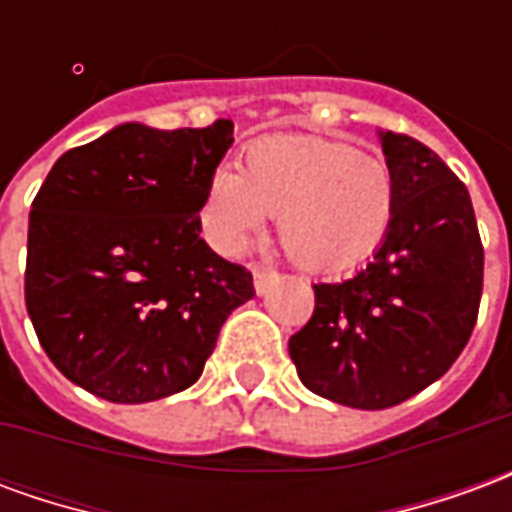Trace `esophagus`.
<instances>
[{
	"instance_id": "1",
	"label": "esophagus",
	"mask_w": 512,
	"mask_h": 512,
	"mask_svg": "<svg viewBox=\"0 0 512 512\" xmlns=\"http://www.w3.org/2000/svg\"><path fill=\"white\" fill-rule=\"evenodd\" d=\"M252 277H255V290L263 296L268 288H271V282L277 279V271L274 268H263V266H252Z\"/></svg>"
}]
</instances>
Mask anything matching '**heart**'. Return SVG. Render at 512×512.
Returning <instances> with one entry per match:
<instances>
[{"label": "heart", "mask_w": 512, "mask_h": 512, "mask_svg": "<svg viewBox=\"0 0 512 512\" xmlns=\"http://www.w3.org/2000/svg\"><path fill=\"white\" fill-rule=\"evenodd\" d=\"M238 169H216L202 197V219L222 252H241L268 213H277L285 252L312 271L359 266L389 235L395 175L376 153L277 134L246 147Z\"/></svg>", "instance_id": "1"}]
</instances>
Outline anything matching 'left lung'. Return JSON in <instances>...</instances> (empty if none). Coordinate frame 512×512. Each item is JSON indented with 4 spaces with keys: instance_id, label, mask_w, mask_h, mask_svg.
I'll return each mask as SVG.
<instances>
[{
    "instance_id": "1",
    "label": "left lung",
    "mask_w": 512,
    "mask_h": 512,
    "mask_svg": "<svg viewBox=\"0 0 512 512\" xmlns=\"http://www.w3.org/2000/svg\"><path fill=\"white\" fill-rule=\"evenodd\" d=\"M395 219L356 277L321 282L288 351L301 384L351 408H389L439 381L472 337L483 241L472 197L430 147L381 134Z\"/></svg>"
}]
</instances>
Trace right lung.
Instances as JSON below:
<instances>
[{"label": "right lung", "mask_w": 512, "mask_h": 512, "mask_svg": "<svg viewBox=\"0 0 512 512\" xmlns=\"http://www.w3.org/2000/svg\"><path fill=\"white\" fill-rule=\"evenodd\" d=\"M233 145L208 128L126 123L57 158L32 200L24 299L62 376L147 403L202 376L252 274L200 238L205 186Z\"/></svg>", "instance_id": "right-lung-1"}]
</instances>
